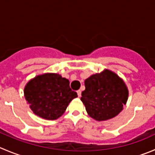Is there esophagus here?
I'll return each instance as SVG.
<instances>
[{"label": "esophagus", "instance_id": "1", "mask_svg": "<svg viewBox=\"0 0 155 155\" xmlns=\"http://www.w3.org/2000/svg\"><path fill=\"white\" fill-rule=\"evenodd\" d=\"M76 92H77L78 96H79V97H81V93H82V91H81V90H78V91H76Z\"/></svg>", "mask_w": 155, "mask_h": 155}]
</instances>
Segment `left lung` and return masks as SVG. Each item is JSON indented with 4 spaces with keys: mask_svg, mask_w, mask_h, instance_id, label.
Wrapping results in <instances>:
<instances>
[{
    "mask_svg": "<svg viewBox=\"0 0 155 155\" xmlns=\"http://www.w3.org/2000/svg\"><path fill=\"white\" fill-rule=\"evenodd\" d=\"M81 101L88 115L98 121L117 115L128 99V89L117 74L105 70L85 79Z\"/></svg>",
    "mask_w": 155,
    "mask_h": 155,
    "instance_id": "8db88e82",
    "label": "left lung"
}]
</instances>
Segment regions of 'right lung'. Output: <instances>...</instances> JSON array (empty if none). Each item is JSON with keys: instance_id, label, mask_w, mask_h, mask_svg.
I'll return each mask as SVG.
<instances>
[{"instance_id": "add662e5", "label": "right lung", "mask_w": 155, "mask_h": 155, "mask_svg": "<svg viewBox=\"0 0 155 155\" xmlns=\"http://www.w3.org/2000/svg\"><path fill=\"white\" fill-rule=\"evenodd\" d=\"M24 94L34 114L51 120L62 116L70 102L78 97L68 79L57 73L36 76L26 84Z\"/></svg>"}]
</instances>
